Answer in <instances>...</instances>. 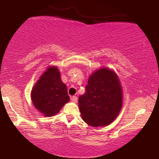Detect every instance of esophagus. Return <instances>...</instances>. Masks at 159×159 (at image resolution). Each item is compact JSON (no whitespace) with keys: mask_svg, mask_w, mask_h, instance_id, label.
Listing matches in <instances>:
<instances>
[{"mask_svg":"<svg viewBox=\"0 0 159 159\" xmlns=\"http://www.w3.org/2000/svg\"><path fill=\"white\" fill-rule=\"evenodd\" d=\"M71 101L74 102V103H77V97H76V96L71 97Z\"/></svg>","mask_w":159,"mask_h":159,"instance_id":"esophagus-1","label":"esophagus"}]
</instances>
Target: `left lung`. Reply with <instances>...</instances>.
<instances>
[{
    "label": "left lung",
    "instance_id": "1",
    "mask_svg": "<svg viewBox=\"0 0 159 159\" xmlns=\"http://www.w3.org/2000/svg\"><path fill=\"white\" fill-rule=\"evenodd\" d=\"M85 90L78 100L83 121L94 127L110 125L122 106V89L116 74L108 68L94 71Z\"/></svg>",
    "mask_w": 159,
    "mask_h": 159
}]
</instances>
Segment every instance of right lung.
Masks as SVG:
<instances>
[{
  "instance_id": "1",
  "label": "right lung",
  "mask_w": 159,
  "mask_h": 159,
  "mask_svg": "<svg viewBox=\"0 0 159 159\" xmlns=\"http://www.w3.org/2000/svg\"><path fill=\"white\" fill-rule=\"evenodd\" d=\"M60 75L57 67H48L32 90V103L45 116H54L70 100Z\"/></svg>"
}]
</instances>
